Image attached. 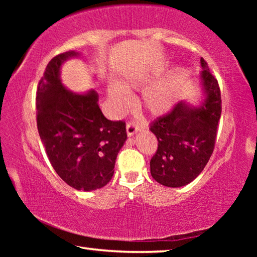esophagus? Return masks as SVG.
Wrapping results in <instances>:
<instances>
[{"label":"esophagus","mask_w":257,"mask_h":257,"mask_svg":"<svg viewBox=\"0 0 257 257\" xmlns=\"http://www.w3.org/2000/svg\"><path fill=\"white\" fill-rule=\"evenodd\" d=\"M125 129H127L128 136H134V135L139 130V125L136 122H133V121H130V122H128L127 125H125Z\"/></svg>","instance_id":"esophagus-1"}]
</instances>
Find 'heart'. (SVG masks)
I'll return each instance as SVG.
<instances>
[{
    "mask_svg": "<svg viewBox=\"0 0 257 257\" xmlns=\"http://www.w3.org/2000/svg\"><path fill=\"white\" fill-rule=\"evenodd\" d=\"M141 81L127 80L121 86L112 84L108 87V96L115 111H122L130 105V97L125 89L137 88ZM177 101L176 86L171 81H162L146 88L142 95V104L151 114L160 115L175 106Z\"/></svg>",
    "mask_w": 257,
    "mask_h": 257,
    "instance_id": "heart-1",
    "label": "heart"
}]
</instances>
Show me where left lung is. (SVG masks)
<instances>
[{
    "label": "left lung",
    "instance_id": "1",
    "mask_svg": "<svg viewBox=\"0 0 257 257\" xmlns=\"http://www.w3.org/2000/svg\"><path fill=\"white\" fill-rule=\"evenodd\" d=\"M201 64L206 94L202 106L179 102L151 123L150 130L158 138V150L151 160V175L159 184L172 188L193 181L205 168L215 146L221 92L203 58Z\"/></svg>",
    "mask_w": 257,
    "mask_h": 257
}]
</instances>
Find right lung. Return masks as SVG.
I'll return each instance as SVG.
<instances>
[{
    "instance_id": "obj_1",
    "label": "right lung",
    "mask_w": 257,
    "mask_h": 257,
    "mask_svg": "<svg viewBox=\"0 0 257 257\" xmlns=\"http://www.w3.org/2000/svg\"><path fill=\"white\" fill-rule=\"evenodd\" d=\"M76 52L52 59L37 86V128L47 158L59 177L77 190L105 186L127 133L124 121L107 120L94 90L75 94L64 88L60 68Z\"/></svg>"
}]
</instances>
